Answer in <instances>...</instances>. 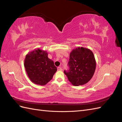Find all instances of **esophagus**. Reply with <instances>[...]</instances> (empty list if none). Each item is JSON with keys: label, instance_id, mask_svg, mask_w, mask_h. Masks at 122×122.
Returning a JSON list of instances; mask_svg holds the SVG:
<instances>
[{"label": "esophagus", "instance_id": "34e87169", "mask_svg": "<svg viewBox=\"0 0 122 122\" xmlns=\"http://www.w3.org/2000/svg\"><path fill=\"white\" fill-rule=\"evenodd\" d=\"M62 69L61 67H58L57 68V71H62Z\"/></svg>", "mask_w": 122, "mask_h": 122}]
</instances>
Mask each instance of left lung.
Segmentation results:
<instances>
[{
	"label": "left lung",
	"mask_w": 122,
	"mask_h": 122,
	"mask_svg": "<svg viewBox=\"0 0 122 122\" xmlns=\"http://www.w3.org/2000/svg\"><path fill=\"white\" fill-rule=\"evenodd\" d=\"M70 69L64 71L69 81L73 86H78L87 83L93 77L96 67L93 52L90 49L78 47L70 53Z\"/></svg>",
	"instance_id": "8db88e82"
}]
</instances>
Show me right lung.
Here are the masks:
<instances>
[{
  "label": "right lung",
  "instance_id": "right-lung-1",
  "mask_svg": "<svg viewBox=\"0 0 122 122\" xmlns=\"http://www.w3.org/2000/svg\"><path fill=\"white\" fill-rule=\"evenodd\" d=\"M47 51L40 48L28 52L24 59V67L29 78L35 84L45 86L52 79L57 68L48 57Z\"/></svg>",
  "mask_w": 122,
  "mask_h": 122
}]
</instances>
